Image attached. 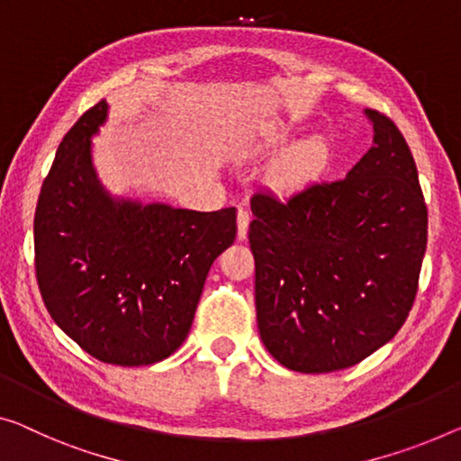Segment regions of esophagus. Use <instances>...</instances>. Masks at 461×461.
<instances>
[{"label": "esophagus", "mask_w": 461, "mask_h": 461, "mask_svg": "<svg viewBox=\"0 0 461 461\" xmlns=\"http://www.w3.org/2000/svg\"><path fill=\"white\" fill-rule=\"evenodd\" d=\"M250 212L246 209H238V240H246V233H249L250 225Z\"/></svg>", "instance_id": "1"}]
</instances>
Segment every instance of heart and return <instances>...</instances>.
<instances>
[{"label":"heart","mask_w":461,"mask_h":461,"mask_svg":"<svg viewBox=\"0 0 461 461\" xmlns=\"http://www.w3.org/2000/svg\"><path fill=\"white\" fill-rule=\"evenodd\" d=\"M296 132V126L292 122H279L275 126L267 128L260 140L258 149H277L292 139ZM331 161V144L325 136L314 134L308 139H302L287 147L269 167V182L277 190L290 192L298 190L325 171Z\"/></svg>","instance_id":"heart-1"}]
</instances>
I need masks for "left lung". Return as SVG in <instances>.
Here are the masks:
<instances>
[{"label": "left lung", "mask_w": 461, "mask_h": 461, "mask_svg": "<svg viewBox=\"0 0 461 461\" xmlns=\"http://www.w3.org/2000/svg\"><path fill=\"white\" fill-rule=\"evenodd\" d=\"M373 147L338 182L250 198L258 333L279 364L349 368L400 331L414 304L429 212L406 139L364 109Z\"/></svg>", "instance_id": "obj_1"}]
</instances>
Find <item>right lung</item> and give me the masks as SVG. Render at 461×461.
Instances as JSON below:
<instances>
[{"mask_svg":"<svg viewBox=\"0 0 461 461\" xmlns=\"http://www.w3.org/2000/svg\"><path fill=\"white\" fill-rule=\"evenodd\" d=\"M99 101L59 142L34 212V269L61 331L107 364L147 366L188 338L204 279L236 240V209L115 198L93 165Z\"/></svg>","mask_w":461,"mask_h":461,"instance_id":"add662e5","label":"right lung"}]
</instances>
